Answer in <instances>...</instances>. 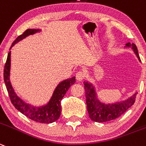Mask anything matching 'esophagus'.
Here are the masks:
<instances>
[{
	"label": "esophagus",
	"mask_w": 146,
	"mask_h": 146,
	"mask_svg": "<svg viewBox=\"0 0 146 146\" xmlns=\"http://www.w3.org/2000/svg\"><path fill=\"white\" fill-rule=\"evenodd\" d=\"M76 80L78 81H81L82 80L84 79V78H85V74L83 71H78L76 75Z\"/></svg>",
	"instance_id": "34e87169"
}]
</instances>
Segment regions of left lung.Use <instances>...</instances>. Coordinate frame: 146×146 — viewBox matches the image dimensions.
I'll list each match as a JSON object with an SVG mask.
<instances>
[{"label":"left lung","instance_id":"left-lung-1","mask_svg":"<svg viewBox=\"0 0 146 146\" xmlns=\"http://www.w3.org/2000/svg\"><path fill=\"white\" fill-rule=\"evenodd\" d=\"M127 47H132L133 51L138 58V52L137 47L135 44H130V42L127 43ZM84 89L85 96L86 98V105L89 117L92 120L97 122H104L111 121L116 119L125 112L130 107L133 105L135 101L137 93L122 102H119L116 104H104L99 102L96 96L94 88L92 84L88 82H84Z\"/></svg>","mask_w":146,"mask_h":146}]
</instances>
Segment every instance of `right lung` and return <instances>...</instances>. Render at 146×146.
<instances>
[{
	"label": "right lung",
	"mask_w": 146,
	"mask_h": 146,
	"mask_svg": "<svg viewBox=\"0 0 146 146\" xmlns=\"http://www.w3.org/2000/svg\"><path fill=\"white\" fill-rule=\"evenodd\" d=\"M39 31V29H27L22 35H19L15 39L14 42L12 43L11 48L16 44V42H19L20 40H21L29 35H34ZM10 67L11 52H9V54H8L7 60L5 62V66H4L3 77L11 102L15 107V108L19 110L20 112L22 113L23 114H24L26 117L31 119L32 120L35 121V122L49 124L58 120L60 116L61 113V100L65 96L66 92H68L69 88L75 84L76 78L72 77L59 84V85L54 90V94H53L51 99L47 105L42 106L41 107H34L24 103L20 98L16 96L15 92H13V88L11 85L10 80H9Z\"/></svg>",
	"instance_id": "right-lung-1"
}]
</instances>
